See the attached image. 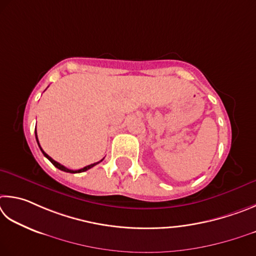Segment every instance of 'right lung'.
<instances>
[{
  "mask_svg": "<svg viewBox=\"0 0 256 256\" xmlns=\"http://www.w3.org/2000/svg\"><path fill=\"white\" fill-rule=\"evenodd\" d=\"M36 140H37V142H38V145H39V142H38V138H37V132H36ZM39 147H40V145H39ZM40 150H42V147H40ZM42 154L46 156V158L50 160V162L52 163V165L54 166H56L57 168H60V171H64V172H68V173H80V172H85V171H88V170H90L91 168H93V166H96V164H98L100 162H102L103 160V158L100 160V162H96V163H93V164H90V165H88V166H85V168H80V170H70V168H65L64 165H62V164H60L58 162H56V160H54L50 156H48L46 153H44V152L42 150Z\"/></svg>",
  "mask_w": 256,
  "mask_h": 256,
  "instance_id": "right-lung-1",
  "label": "right lung"
}]
</instances>
